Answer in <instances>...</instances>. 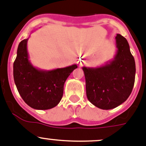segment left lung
I'll return each instance as SVG.
<instances>
[{
    "mask_svg": "<svg viewBox=\"0 0 146 146\" xmlns=\"http://www.w3.org/2000/svg\"><path fill=\"white\" fill-rule=\"evenodd\" d=\"M114 59L97 68L83 67L86 96L92 104L102 110H111L127 99L133 91L135 62L128 42L117 34Z\"/></svg>",
    "mask_w": 146,
    "mask_h": 146,
    "instance_id": "8db88e82",
    "label": "left lung"
}]
</instances>
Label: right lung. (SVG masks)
Returning <instances> with one entry per match:
<instances>
[{
	"label": "right lung",
	"instance_id": "1",
	"mask_svg": "<svg viewBox=\"0 0 146 146\" xmlns=\"http://www.w3.org/2000/svg\"><path fill=\"white\" fill-rule=\"evenodd\" d=\"M28 39L19 44L13 62V78L23 100L35 110H45L59 104L63 95L64 84L77 65L51 70L38 69L29 60Z\"/></svg>",
	"mask_w": 146,
	"mask_h": 146
}]
</instances>
